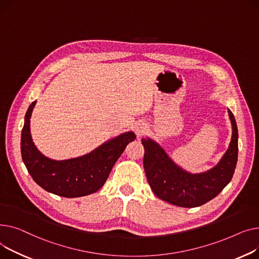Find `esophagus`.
<instances>
[{
	"instance_id": "34e87169",
	"label": "esophagus",
	"mask_w": 259,
	"mask_h": 259,
	"mask_svg": "<svg viewBox=\"0 0 259 259\" xmlns=\"http://www.w3.org/2000/svg\"><path fill=\"white\" fill-rule=\"evenodd\" d=\"M135 133H136V135L137 136H142V135H144L145 134V132H146V126H145V124L144 123H138V124H136L135 125Z\"/></svg>"
}]
</instances>
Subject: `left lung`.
I'll use <instances>...</instances> for the list:
<instances>
[{
    "mask_svg": "<svg viewBox=\"0 0 259 259\" xmlns=\"http://www.w3.org/2000/svg\"><path fill=\"white\" fill-rule=\"evenodd\" d=\"M232 138L225 155L217 166L202 174H189L179 167L154 140L142 139L143 166L148 184L159 199L169 204L192 208L204 205L214 197L231 181L238 154V132L230 110Z\"/></svg>",
    "mask_w": 259,
    "mask_h": 259,
    "instance_id": "1",
    "label": "left lung"
}]
</instances>
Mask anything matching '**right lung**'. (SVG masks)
Returning a JSON list of instances; mask_svg holds the SVG:
<instances>
[{"label": "right lung", "mask_w": 259, "mask_h": 259, "mask_svg": "<svg viewBox=\"0 0 259 259\" xmlns=\"http://www.w3.org/2000/svg\"><path fill=\"white\" fill-rule=\"evenodd\" d=\"M35 102L30 104L26 113L21 137L22 159L30 176L46 191L64 197L84 196L99 190L136 135L133 132L119 135L78 158L52 160L40 154L30 134V117Z\"/></svg>", "instance_id": "1"}]
</instances>
